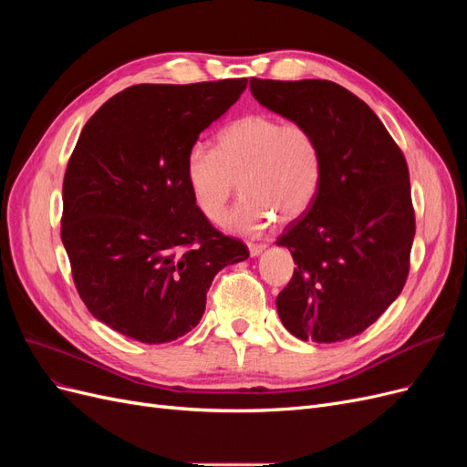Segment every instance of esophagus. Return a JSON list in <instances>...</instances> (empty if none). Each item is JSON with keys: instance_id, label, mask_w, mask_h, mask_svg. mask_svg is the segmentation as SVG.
Returning <instances> with one entry per match:
<instances>
[{"instance_id": "34e87169", "label": "esophagus", "mask_w": 467, "mask_h": 467, "mask_svg": "<svg viewBox=\"0 0 467 467\" xmlns=\"http://www.w3.org/2000/svg\"><path fill=\"white\" fill-rule=\"evenodd\" d=\"M266 249V244H249V253L251 257H257L261 253Z\"/></svg>"}]
</instances>
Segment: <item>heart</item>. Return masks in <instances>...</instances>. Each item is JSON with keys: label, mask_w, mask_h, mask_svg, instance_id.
Instances as JSON below:
<instances>
[{"label": "heart", "mask_w": 467, "mask_h": 467, "mask_svg": "<svg viewBox=\"0 0 467 467\" xmlns=\"http://www.w3.org/2000/svg\"><path fill=\"white\" fill-rule=\"evenodd\" d=\"M185 179L210 222L223 216L239 179L244 196L223 223L253 234L275 218L282 223L300 218L314 204L323 181V148L312 126L251 112L223 126L216 150L191 146Z\"/></svg>", "instance_id": "obj_1"}]
</instances>
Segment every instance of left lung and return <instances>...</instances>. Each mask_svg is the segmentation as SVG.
Segmentation results:
<instances>
[{
    "label": "left lung",
    "mask_w": 467,
    "mask_h": 467,
    "mask_svg": "<svg viewBox=\"0 0 467 467\" xmlns=\"http://www.w3.org/2000/svg\"><path fill=\"white\" fill-rule=\"evenodd\" d=\"M261 105L316 130L323 181L278 245L294 275L278 294L285 327L302 341L357 337L401 294L411 266L415 208L405 155L362 99L327 79H249Z\"/></svg>",
    "instance_id": "8db88e82"
}]
</instances>
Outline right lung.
<instances>
[{
    "mask_svg": "<svg viewBox=\"0 0 467 467\" xmlns=\"http://www.w3.org/2000/svg\"><path fill=\"white\" fill-rule=\"evenodd\" d=\"M247 79L140 83L83 126L62 187L60 235L93 317L140 343L175 341L199 325L220 268L249 257L196 208L185 158Z\"/></svg>",
    "mask_w": 467,
    "mask_h": 467,
    "instance_id": "right-lung-1",
    "label": "right lung"
}]
</instances>
